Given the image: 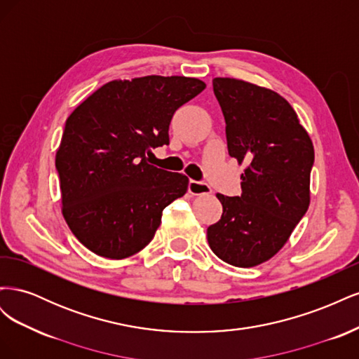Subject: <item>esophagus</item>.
Listing matches in <instances>:
<instances>
[{
    "mask_svg": "<svg viewBox=\"0 0 359 359\" xmlns=\"http://www.w3.org/2000/svg\"><path fill=\"white\" fill-rule=\"evenodd\" d=\"M189 193L193 194V196H202V194H210L211 193V187L208 186V184H205V182L190 180L189 181Z\"/></svg>",
    "mask_w": 359,
    "mask_h": 359,
    "instance_id": "esophagus-1",
    "label": "esophagus"
}]
</instances>
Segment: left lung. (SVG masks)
Here are the masks:
<instances>
[{
  "instance_id": "obj_1",
  "label": "left lung",
  "mask_w": 359,
  "mask_h": 359,
  "mask_svg": "<svg viewBox=\"0 0 359 359\" xmlns=\"http://www.w3.org/2000/svg\"><path fill=\"white\" fill-rule=\"evenodd\" d=\"M212 88L226 121L229 156L245 161L241 196L217 194L222 219L206 231L215 256L250 268L286 244L310 205L311 139L283 97L232 78H215Z\"/></svg>"
}]
</instances>
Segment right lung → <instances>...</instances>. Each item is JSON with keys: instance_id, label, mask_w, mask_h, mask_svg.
Instances as JSON below:
<instances>
[{"instance_id": "1", "label": "right lung", "mask_w": 359, "mask_h": 359, "mask_svg": "<svg viewBox=\"0 0 359 359\" xmlns=\"http://www.w3.org/2000/svg\"><path fill=\"white\" fill-rule=\"evenodd\" d=\"M186 76L111 81L70 114L57 151L62 215L93 253L124 259L154 238L189 178L149 165L178 107L205 90Z\"/></svg>"}]
</instances>
